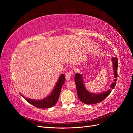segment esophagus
Returning <instances> with one entry per match:
<instances>
[{"mask_svg": "<svg viewBox=\"0 0 133 133\" xmlns=\"http://www.w3.org/2000/svg\"><path fill=\"white\" fill-rule=\"evenodd\" d=\"M72 75H73V73L71 71H69L65 73V78L66 80H69L71 77Z\"/></svg>", "mask_w": 133, "mask_h": 133, "instance_id": "esophagus-1", "label": "esophagus"}]
</instances>
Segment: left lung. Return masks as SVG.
<instances>
[{
    "label": "left lung",
    "instance_id": "8db88e82",
    "mask_svg": "<svg viewBox=\"0 0 133 133\" xmlns=\"http://www.w3.org/2000/svg\"><path fill=\"white\" fill-rule=\"evenodd\" d=\"M112 62L114 69V78H115V79L114 80V82L110 86V89L106 91L101 92V93L94 94L88 91L86 89L85 85H84L82 74L79 73H76L75 74L74 80L76 84V91H77L78 98L82 102L85 104H94L99 103L103 101V100L105 99L110 93L111 90L114 89L116 85L115 82L117 80L116 78L118 77V58L116 57L112 58Z\"/></svg>",
    "mask_w": 133,
    "mask_h": 133
}]
</instances>
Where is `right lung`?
<instances>
[{"label": "right lung", "mask_w": 133, "mask_h": 133, "mask_svg": "<svg viewBox=\"0 0 133 133\" xmlns=\"http://www.w3.org/2000/svg\"><path fill=\"white\" fill-rule=\"evenodd\" d=\"M65 75L64 74H61L57 84H56L54 89L53 90V91L51 92V93L49 95H48L47 97L42 100H36L34 99L26 98L22 94H21V93L20 94H21L23 98L25 99V100L28 103H29L31 105H34L35 107L42 109L49 108L55 105V104L57 103L60 95V91H61L62 87L64 82H65Z\"/></svg>", "instance_id": "obj_1"}]
</instances>
